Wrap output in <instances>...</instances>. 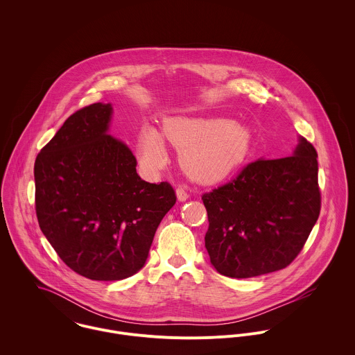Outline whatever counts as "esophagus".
<instances>
[{
    "mask_svg": "<svg viewBox=\"0 0 355 355\" xmlns=\"http://www.w3.org/2000/svg\"><path fill=\"white\" fill-rule=\"evenodd\" d=\"M176 197H178V201H180V202H184V201L189 200L187 191L184 189H182V187L176 189Z\"/></svg>",
    "mask_w": 355,
    "mask_h": 355,
    "instance_id": "esophagus-1",
    "label": "esophagus"
}]
</instances>
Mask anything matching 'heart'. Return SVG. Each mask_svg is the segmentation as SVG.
<instances>
[{
	"mask_svg": "<svg viewBox=\"0 0 355 355\" xmlns=\"http://www.w3.org/2000/svg\"><path fill=\"white\" fill-rule=\"evenodd\" d=\"M162 135L180 150L184 172L203 184L220 182L236 171L252 145L248 127L220 117L171 119L164 124ZM138 149L141 162L148 169L165 165L162 138L152 127L142 130Z\"/></svg>",
	"mask_w": 355,
	"mask_h": 355,
	"instance_id": "obj_1",
	"label": "heart"
}]
</instances>
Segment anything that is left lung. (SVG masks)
<instances>
[{
	"mask_svg": "<svg viewBox=\"0 0 355 355\" xmlns=\"http://www.w3.org/2000/svg\"><path fill=\"white\" fill-rule=\"evenodd\" d=\"M202 201L205 248L218 273L248 279L280 270L301 253L320 214L317 152L301 137L293 155L250 162Z\"/></svg>",
	"mask_w": 355,
	"mask_h": 355,
	"instance_id": "8db88e82",
	"label": "left lung"
}]
</instances>
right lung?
I'll return each instance as SVG.
<instances>
[{
    "mask_svg": "<svg viewBox=\"0 0 355 355\" xmlns=\"http://www.w3.org/2000/svg\"><path fill=\"white\" fill-rule=\"evenodd\" d=\"M110 103L71 114L34 165L40 227L73 272L121 280L145 265L162 217L176 202L166 182L148 183L137 158L107 134Z\"/></svg>",
    "mask_w": 355,
    "mask_h": 355,
    "instance_id": "1",
    "label": "right lung"
}]
</instances>
